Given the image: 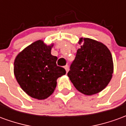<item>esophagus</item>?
I'll list each match as a JSON object with an SVG mask.
<instances>
[{"instance_id":"34e87169","label":"esophagus","mask_w":126,"mask_h":126,"mask_svg":"<svg viewBox=\"0 0 126 126\" xmlns=\"http://www.w3.org/2000/svg\"><path fill=\"white\" fill-rule=\"evenodd\" d=\"M64 68L65 69L66 72L67 73V72H68V71H69V66L67 65H65V67H64Z\"/></svg>"}]
</instances>
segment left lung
Masks as SVG:
<instances>
[{
  "label": "left lung",
  "mask_w": 126,
  "mask_h": 126,
  "mask_svg": "<svg viewBox=\"0 0 126 126\" xmlns=\"http://www.w3.org/2000/svg\"><path fill=\"white\" fill-rule=\"evenodd\" d=\"M83 44L77 50L67 76L79 92L86 95L100 93L108 85L113 73L112 55L101 42L81 38Z\"/></svg>",
  "instance_id": "obj_1"
}]
</instances>
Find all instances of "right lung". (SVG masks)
<instances>
[{
  "label": "right lung",
  "mask_w": 126,
  "mask_h": 126,
  "mask_svg": "<svg viewBox=\"0 0 126 126\" xmlns=\"http://www.w3.org/2000/svg\"><path fill=\"white\" fill-rule=\"evenodd\" d=\"M52 46L40 40L34 42L18 54L14 62L18 84L26 94L38 100L52 94L57 79L66 74L65 69L57 65V57L50 53Z\"/></svg>",
  "instance_id": "1"
}]
</instances>
